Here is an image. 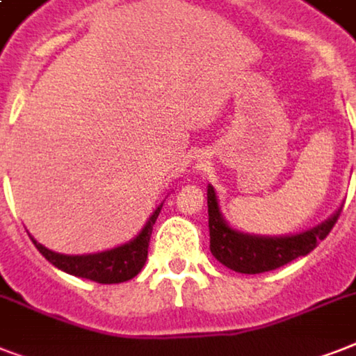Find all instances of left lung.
<instances>
[{
	"label": "left lung",
	"instance_id": "8db88e82",
	"mask_svg": "<svg viewBox=\"0 0 356 356\" xmlns=\"http://www.w3.org/2000/svg\"><path fill=\"white\" fill-rule=\"evenodd\" d=\"M209 205V231H211V253L238 273H264L292 262L298 257L309 254L318 243L331 233L340 211L338 209L329 220L320 225L290 236H259V234L240 233L233 229L220 212L216 192L209 184L207 190Z\"/></svg>",
	"mask_w": 356,
	"mask_h": 356
}]
</instances>
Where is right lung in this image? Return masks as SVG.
<instances>
[{
    "label": "right lung",
    "instance_id": "add662e5",
    "mask_svg": "<svg viewBox=\"0 0 356 356\" xmlns=\"http://www.w3.org/2000/svg\"><path fill=\"white\" fill-rule=\"evenodd\" d=\"M162 209V203L151 214L144 229L140 231L138 236L133 238L131 242L122 243L118 248L102 251V253L92 254H63L55 253L51 249L44 248L35 238L31 236L35 248L40 251L46 260H49L55 268L66 271L70 275L83 277L90 281L102 282V284H116V282H125L133 279L144 268L147 260V248H149V238L153 233L159 212Z\"/></svg>",
    "mask_w": 356,
    "mask_h": 356
}]
</instances>
